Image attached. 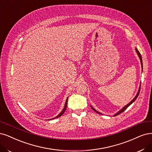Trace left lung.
<instances>
[{
	"label": "left lung",
	"instance_id": "left-lung-1",
	"mask_svg": "<svg viewBox=\"0 0 152 152\" xmlns=\"http://www.w3.org/2000/svg\"><path fill=\"white\" fill-rule=\"evenodd\" d=\"M135 50H136V51H137V54H138V56H139V58H140V61H141V64H142V70H143V62H142V56H141V54H140V53L139 52V51L137 50V48H135ZM141 86V85H140ZM140 88H139V90H138V93H137V96H136L134 97V99H133V100L131 101L129 104H128L127 105H126L124 107H123V108H122V109H121L119 111H118L116 114H115L114 115V116H117V115H118V114H119L120 113H123L124 111H125V110H126L130 105L131 104H132L133 102H134V101L136 100V99H137V98L138 97V95H139V94H140ZM91 107H92V109L94 110V111H95L96 113H98V114H101V113H100L99 112H98L97 111H96V110L94 109V108H93L92 106H91Z\"/></svg>",
	"mask_w": 152,
	"mask_h": 152
}]
</instances>
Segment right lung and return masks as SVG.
Segmentation results:
<instances>
[{"label":"right lung","instance_id":"add662e5","mask_svg":"<svg viewBox=\"0 0 152 152\" xmlns=\"http://www.w3.org/2000/svg\"><path fill=\"white\" fill-rule=\"evenodd\" d=\"M67 102H68V98L66 99V102H65V107H64V109L62 110V111L58 115V116H56L55 118H53V119H55V118H59V117H60L61 115L64 114V113H65V110H66V106H67Z\"/></svg>","mask_w":152,"mask_h":152}]
</instances>
